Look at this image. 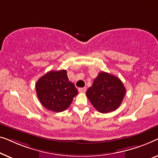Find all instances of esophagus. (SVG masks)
Returning a JSON list of instances; mask_svg holds the SVG:
<instances>
[{
    "label": "esophagus",
    "instance_id": "obj_1",
    "mask_svg": "<svg viewBox=\"0 0 158 158\" xmlns=\"http://www.w3.org/2000/svg\"><path fill=\"white\" fill-rule=\"evenodd\" d=\"M78 90H79V92H82V93H84V92H85L86 91V87L79 88V89H78Z\"/></svg>",
    "mask_w": 158,
    "mask_h": 158
}]
</instances>
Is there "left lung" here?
<instances>
[{"mask_svg":"<svg viewBox=\"0 0 158 158\" xmlns=\"http://www.w3.org/2000/svg\"><path fill=\"white\" fill-rule=\"evenodd\" d=\"M125 87L117 77L102 72L94 80L86 94L94 107L101 113L116 110L125 94Z\"/></svg>","mask_w":158,"mask_h":158,"instance_id":"8db88e82","label":"left lung"}]
</instances>
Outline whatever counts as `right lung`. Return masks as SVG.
<instances>
[{
  "label": "right lung",
  "instance_id": "add662e5",
  "mask_svg": "<svg viewBox=\"0 0 158 158\" xmlns=\"http://www.w3.org/2000/svg\"><path fill=\"white\" fill-rule=\"evenodd\" d=\"M35 91L40 102L47 110L61 112L72 104L78 94L74 84L69 81L66 70L51 71L38 80Z\"/></svg>",
  "mask_w": 158,
  "mask_h": 158
}]
</instances>
